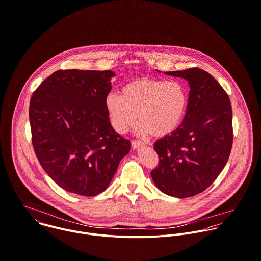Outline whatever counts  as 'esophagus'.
<instances>
[{
    "instance_id": "1",
    "label": "esophagus",
    "mask_w": 261,
    "mask_h": 261,
    "mask_svg": "<svg viewBox=\"0 0 261 261\" xmlns=\"http://www.w3.org/2000/svg\"><path fill=\"white\" fill-rule=\"evenodd\" d=\"M132 147H133L134 150H137V149L143 147V143H141V142H139V141H133V142H132Z\"/></svg>"
}]
</instances>
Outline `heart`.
Segmentation results:
<instances>
[{"mask_svg": "<svg viewBox=\"0 0 261 261\" xmlns=\"http://www.w3.org/2000/svg\"><path fill=\"white\" fill-rule=\"evenodd\" d=\"M188 104L182 84L150 77L130 81L121 88L120 96L110 94L105 100L108 118L116 133H127L138 116V133L159 139L170 136L180 126Z\"/></svg>", "mask_w": 261, "mask_h": 261, "instance_id": "b5f03b06", "label": "heart"}]
</instances>
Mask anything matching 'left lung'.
Listing matches in <instances>:
<instances>
[{
  "label": "left lung",
  "mask_w": 261,
  "mask_h": 261,
  "mask_svg": "<svg viewBox=\"0 0 261 261\" xmlns=\"http://www.w3.org/2000/svg\"><path fill=\"white\" fill-rule=\"evenodd\" d=\"M164 73L189 83V104L180 126L155 142L159 164L151 176L164 194L187 198L206 190L227 162L232 145L231 106L221 86L202 69Z\"/></svg>",
  "instance_id": "obj_1"
}]
</instances>
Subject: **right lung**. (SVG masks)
I'll use <instances>...</instances> for the list:
<instances>
[{
  "label": "right lung",
  "mask_w": 261,
  "mask_h": 261,
  "mask_svg": "<svg viewBox=\"0 0 261 261\" xmlns=\"http://www.w3.org/2000/svg\"><path fill=\"white\" fill-rule=\"evenodd\" d=\"M111 70H58L30 103L32 140L43 169L62 189L81 196L105 191L130 141L112 127L105 100Z\"/></svg>",
  "instance_id": "add662e5"
}]
</instances>
